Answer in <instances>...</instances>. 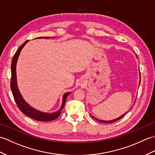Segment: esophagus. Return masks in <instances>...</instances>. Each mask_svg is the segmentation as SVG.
Returning a JSON list of instances; mask_svg holds the SVG:
<instances>
[{
    "label": "esophagus",
    "instance_id": "1",
    "mask_svg": "<svg viewBox=\"0 0 155 155\" xmlns=\"http://www.w3.org/2000/svg\"><path fill=\"white\" fill-rule=\"evenodd\" d=\"M84 84V81L83 79V78H81L80 79L79 82H78V85H80V86H83Z\"/></svg>",
    "mask_w": 155,
    "mask_h": 155
}]
</instances>
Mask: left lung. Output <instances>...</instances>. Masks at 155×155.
I'll use <instances>...</instances> for the list:
<instances>
[{
    "mask_svg": "<svg viewBox=\"0 0 155 155\" xmlns=\"http://www.w3.org/2000/svg\"><path fill=\"white\" fill-rule=\"evenodd\" d=\"M139 73H140V71H139ZM139 75H140V74H139ZM140 80H139V84H140ZM128 112V111H127ZM127 112H126V113H124L123 114H122L121 116H120L119 117H118V118H115V119H113V120H101V119H98V118H95V117H93L91 115V117H93L95 120H98V121H99V122H101V123H113V122H115V121H117V120H120V118H123L125 114H127Z\"/></svg>",
    "mask_w": 155,
    "mask_h": 155,
    "instance_id": "left-lung-1",
    "label": "left lung"
}]
</instances>
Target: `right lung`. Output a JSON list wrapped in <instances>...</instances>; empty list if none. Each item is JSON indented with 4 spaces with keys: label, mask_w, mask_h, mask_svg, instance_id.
Wrapping results in <instances>:
<instances>
[{
    "label": "right lung",
    "mask_w": 155,
    "mask_h": 155,
    "mask_svg": "<svg viewBox=\"0 0 155 155\" xmlns=\"http://www.w3.org/2000/svg\"><path fill=\"white\" fill-rule=\"evenodd\" d=\"M54 38V37H52ZM36 38H49V37H38ZM28 41H25L21 47L18 48V49L15 53L14 57L12 58V64H11V88L12 90V93L14 96V98L15 102L18 108L21 110L22 113H24L27 116L33 118L35 120H37L38 121H51L53 120L56 118L59 117L61 114V111L62 108H64V106L66 103V100L71 93H66L64 94L63 97H62V105L60 108V109L57 111L54 112V113H45V112H41L38 110L35 109L33 107H32L31 105H29L27 102L25 101L23 98L22 94H21L17 84V79H16V63H17V61L20 53L22 51V48L25 47V45L27 43Z\"/></svg>",
    "instance_id": "right-lung-1"
}]
</instances>
